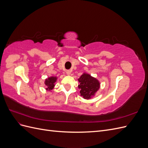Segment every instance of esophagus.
Returning a JSON list of instances; mask_svg holds the SVG:
<instances>
[{"label": "esophagus", "mask_w": 148, "mask_h": 148, "mask_svg": "<svg viewBox=\"0 0 148 148\" xmlns=\"http://www.w3.org/2000/svg\"><path fill=\"white\" fill-rule=\"evenodd\" d=\"M66 73L67 75H70L71 74V71L69 70H66Z\"/></svg>", "instance_id": "obj_1"}]
</instances>
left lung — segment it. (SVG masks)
Wrapping results in <instances>:
<instances>
[{"label": "left lung", "mask_w": 148, "mask_h": 148, "mask_svg": "<svg viewBox=\"0 0 148 148\" xmlns=\"http://www.w3.org/2000/svg\"><path fill=\"white\" fill-rule=\"evenodd\" d=\"M80 94L84 99H90L99 88V82L89 74L84 73L78 79Z\"/></svg>", "instance_id": "left-lung-1"}]
</instances>
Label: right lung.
Returning a JSON list of instances; mask_svg holds the SVG:
<instances>
[{"mask_svg":"<svg viewBox=\"0 0 148 148\" xmlns=\"http://www.w3.org/2000/svg\"><path fill=\"white\" fill-rule=\"evenodd\" d=\"M56 79L57 78L54 77H49L47 79H46L45 81V84L47 87L46 89L48 91H51L52 89L55 86V82H56Z\"/></svg>","mask_w":148,"mask_h":148,"instance_id":"1","label":"right lung"}]
</instances>
